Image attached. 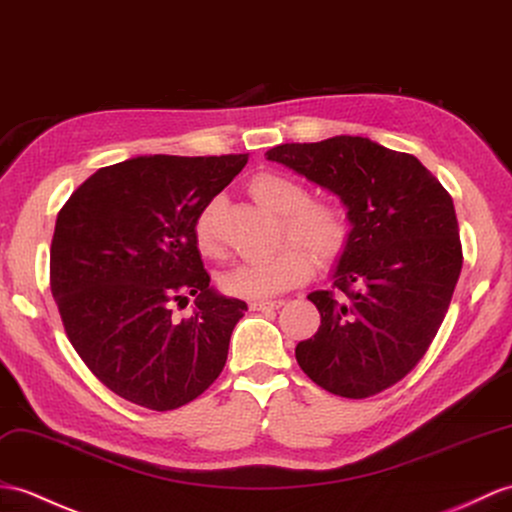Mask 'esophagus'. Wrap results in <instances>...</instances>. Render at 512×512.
Listing matches in <instances>:
<instances>
[{
    "mask_svg": "<svg viewBox=\"0 0 512 512\" xmlns=\"http://www.w3.org/2000/svg\"><path fill=\"white\" fill-rule=\"evenodd\" d=\"M283 303H285L283 299H275V301H272V299L268 301V299H266V301H253L248 307H251L253 312H264V310H279V307H281Z\"/></svg>",
    "mask_w": 512,
    "mask_h": 512,
    "instance_id": "34e87169",
    "label": "esophagus"
}]
</instances>
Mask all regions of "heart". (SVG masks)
<instances>
[{
    "label": "heart",
    "instance_id": "obj_1",
    "mask_svg": "<svg viewBox=\"0 0 512 512\" xmlns=\"http://www.w3.org/2000/svg\"><path fill=\"white\" fill-rule=\"evenodd\" d=\"M251 194L261 207L281 216L277 242L303 243L318 261L331 264L344 255L351 242L349 216L331 202H310V189L292 176L259 172L248 181ZM194 244L207 259L224 255L220 231V200L213 198L194 220ZM305 247V248H306ZM304 248V249H305ZM298 244H283L270 255L237 264L220 277L222 290L242 299H268L296 288L312 277L314 259Z\"/></svg>",
    "mask_w": 512,
    "mask_h": 512
}]
</instances>
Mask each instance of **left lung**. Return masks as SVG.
<instances>
[{"label": "left lung", "instance_id": "1", "mask_svg": "<svg viewBox=\"0 0 512 512\" xmlns=\"http://www.w3.org/2000/svg\"><path fill=\"white\" fill-rule=\"evenodd\" d=\"M266 157L340 196L353 224L336 290L307 296L320 327L296 344V362L327 392L373 397L421 362L449 310L462 268L454 200L417 157L368 137L281 144Z\"/></svg>", "mask_w": 512, "mask_h": 512}]
</instances>
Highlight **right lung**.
I'll return each instance as SVG.
<instances>
[{
    "label": "right lung",
    "mask_w": 512,
    "mask_h": 512,
    "mask_svg": "<svg viewBox=\"0 0 512 512\" xmlns=\"http://www.w3.org/2000/svg\"><path fill=\"white\" fill-rule=\"evenodd\" d=\"M246 161L135 157L91 174L58 211L50 288L65 334L106 388L141 408L185 406L227 364L248 307L209 288L194 220ZM189 295L197 310L178 321L173 305Z\"/></svg>",
    "instance_id": "1"
}]
</instances>
